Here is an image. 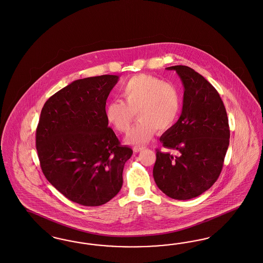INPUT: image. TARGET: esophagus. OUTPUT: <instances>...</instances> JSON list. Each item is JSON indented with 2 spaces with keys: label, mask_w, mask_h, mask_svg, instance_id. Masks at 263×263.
<instances>
[{
  "label": "esophagus",
  "mask_w": 263,
  "mask_h": 263,
  "mask_svg": "<svg viewBox=\"0 0 263 263\" xmlns=\"http://www.w3.org/2000/svg\"><path fill=\"white\" fill-rule=\"evenodd\" d=\"M145 148H146V147H143V146H135V147H133L134 152H136V153H139V152H141V151H143Z\"/></svg>",
  "instance_id": "obj_1"
}]
</instances>
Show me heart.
Wrapping results in <instances>:
<instances>
[{"instance_id":"b5f03b06","label":"heart","mask_w":263,"mask_h":263,"mask_svg":"<svg viewBox=\"0 0 263 263\" xmlns=\"http://www.w3.org/2000/svg\"><path fill=\"white\" fill-rule=\"evenodd\" d=\"M120 94L124 102L110 101L105 115L116 130L125 133L137 112L139 120L126 137L129 144H146L158 129L165 131L173 126L180 116L182 97L178 87L157 76L135 75L121 86Z\"/></svg>"}]
</instances>
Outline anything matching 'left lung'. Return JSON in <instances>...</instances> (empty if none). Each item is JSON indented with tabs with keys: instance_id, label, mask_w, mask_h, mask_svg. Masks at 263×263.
<instances>
[{
	"instance_id": "left-lung-1",
	"label": "left lung",
	"mask_w": 263,
	"mask_h": 263,
	"mask_svg": "<svg viewBox=\"0 0 263 263\" xmlns=\"http://www.w3.org/2000/svg\"><path fill=\"white\" fill-rule=\"evenodd\" d=\"M166 69L178 74L184 98L178 121L159 141L179 155L157 149L153 175L169 198L190 200L210 189L220 175L229 147L228 117L218 92L203 76L185 65Z\"/></svg>"
}]
</instances>
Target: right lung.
I'll list each match as a JSON object with an SVG mask.
<instances>
[{
	"instance_id": "1",
	"label": "right lung",
	"mask_w": 263,
	"mask_h": 263,
	"mask_svg": "<svg viewBox=\"0 0 263 263\" xmlns=\"http://www.w3.org/2000/svg\"><path fill=\"white\" fill-rule=\"evenodd\" d=\"M119 77L75 80L43 106L36 148L43 173L68 200L99 206L122 187L132 148L122 146L105 115L106 99Z\"/></svg>"
}]
</instances>
